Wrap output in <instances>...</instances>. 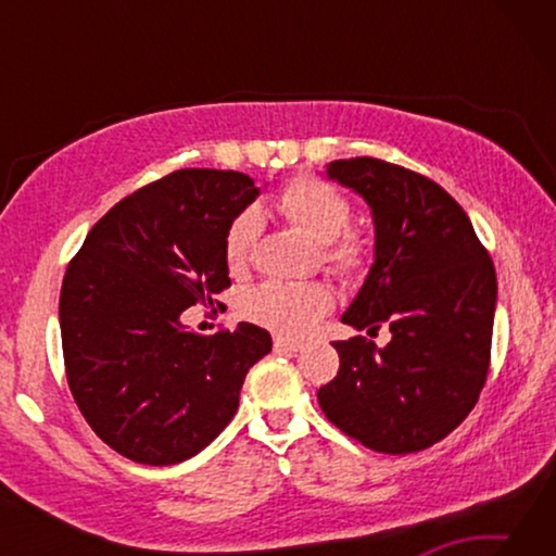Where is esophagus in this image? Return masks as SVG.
Instances as JSON below:
<instances>
[{
  "mask_svg": "<svg viewBox=\"0 0 556 556\" xmlns=\"http://www.w3.org/2000/svg\"><path fill=\"white\" fill-rule=\"evenodd\" d=\"M271 348H275L277 353H296V351H301V343H296V341H289V338H281V336H277L275 341H271Z\"/></svg>",
  "mask_w": 556,
  "mask_h": 556,
  "instance_id": "1",
  "label": "esophagus"
}]
</instances>
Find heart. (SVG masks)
Here are the masks:
<instances>
[{"label":"heart","mask_w":556,"mask_h":556,"mask_svg":"<svg viewBox=\"0 0 556 556\" xmlns=\"http://www.w3.org/2000/svg\"><path fill=\"white\" fill-rule=\"evenodd\" d=\"M277 211L318 244V257L336 277L351 281L368 271L370 242L361 230L351 228V199L336 186L316 176L291 178L279 191ZM260 232L262 218L257 211L248 208L230 220L223 240V257L232 275H242L250 267ZM331 308V289L318 281H265L242 299V312L250 321L281 336H304Z\"/></svg>","instance_id":"obj_1"}]
</instances>
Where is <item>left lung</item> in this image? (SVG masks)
<instances>
[{"label": "left lung", "mask_w": 556, "mask_h": 556, "mask_svg": "<svg viewBox=\"0 0 556 556\" xmlns=\"http://www.w3.org/2000/svg\"><path fill=\"white\" fill-rule=\"evenodd\" d=\"M375 218V265L343 324L392 341H333L336 378L318 390L331 425L378 454H412L451 434L491 368L495 267L466 211L437 181L375 156L338 159Z\"/></svg>", "instance_id": "obj_1"}]
</instances>
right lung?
I'll list each match as a JSON object with an SVG mask.
<instances>
[{
	"label": "right lung",
	"instance_id": "obj_1",
	"mask_svg": "<svg viewBox=\"0 0 556 556\" xmlns=\"http://www.w3.org/2000/svg\"><path fill=\"white\" fill-rule=\"evenodd\" d=\"M257 193L240 172L166 174L112 205L68 262L65 378L90 429L135 464H181L208 446L238 412L244 375L271 351L252 324L213 336L181 326L188 306L230 287L225 230Z\"/></svg>",
	"mask_w": 556,
	"mask_h": 556
}]
</instances>
